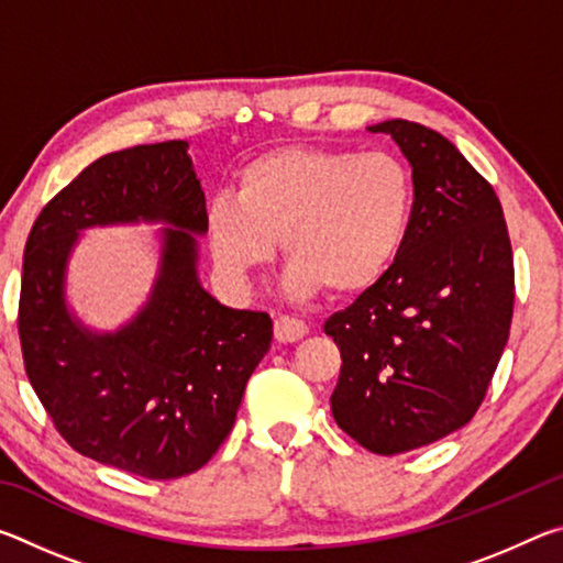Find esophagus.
<instances>
[{
    "label": "esophagus",
    "mask_w": 563,
    "mask_h": 563,
    "mask_svg": "<svg viewBox=\"0 0 563 563\" xmlns=\"http://www.w3.org/2000/svg\"><path fill=\"white\" fill-rule=\"evenodd\" d=\"M308 335V325L302 320L290 316L275 318V340L278 342H298Z\"/></svg>",
    "instance_id": "34e87169"
}]
</instances>
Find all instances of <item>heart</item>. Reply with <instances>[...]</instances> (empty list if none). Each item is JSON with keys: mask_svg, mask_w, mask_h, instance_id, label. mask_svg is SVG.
Wrapping results in <instances>:
<instances>
[{"mask_svg": "<svg viewBox=\"0 0 563 563\" xmlns=\"http://www.w3.org/2000/svg\"><path fill=\"white\" fill-rule=\"evenodd\" d=\"M412 213L415 180L397 156L283 146L245 164L233 198L211 203L208 245L225 278L243 285L283 238L290 295H357L393 268Z\"/></svg>", "mask_w": 563, "mask_h": 563, "instance_id": "b5f03b06", "label": "heart"}]
</instances>
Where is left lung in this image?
I'll list each match as a JSON object with an SVG mask.
<instances>
[{"instance_id":"obj_1","label":"left lung","mask_w":563,"mask_h":563,"mask_svg":"<svg viewBox=\"0 0 563 563\" xmlns=\"http://www.w3.org/2000/svg\"><path fill=\"white\" fill-rule=\"evenodd\" d=\"M369 131L412 166L415 213L393 268L325 322L342 357L330 407L365 450L399 454L479 409L509 340L514 261L497 194L452 141L405 119Z\"/></svg>"}]
</instances>
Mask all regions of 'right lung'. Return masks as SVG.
<instances>
[{
	"instance_id": "1",
	"label": "right lung",
	"mask_w": 563,
	"mask_h": 563,
	"mask_svg": "<svg viewBox=\"0 0 563 563\" xmlns=\"http://www.w3.org/2000/svg\"><path fill=\"white\" fill-rule=\"evenodd\" d=\"M161 222L159 273L136 317L111 333L65 300L80 231ZM206 196L188 141L93 161L36 218L24 247L19 340L26 377L76 452L146 479L201 470L233 430L247 379L271 350L268 312L233 310L198 278Z\"/></svg>"
}]
</instances>
